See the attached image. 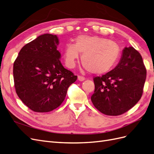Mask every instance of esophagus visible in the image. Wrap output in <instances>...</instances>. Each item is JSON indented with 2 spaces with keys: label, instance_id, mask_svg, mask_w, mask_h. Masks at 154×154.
Here are the masks:
<instances>
[{
  "label": "esophagus",
  "instance_id": "34e87169",
  "mask_svg": "<svg viewBox=\"0 0 154 154\" xmlns=\"http://www.w3.org/2000/svg\"><path fill=\"white\" fill-rule=\"evenodd\" d=\"M85 77H83V76H78V80H79V81H80V82H82V81H83V80H85Z\"/></svg>",
  "mask_w": 154,
  "mask_h": 154
}]
</instances>
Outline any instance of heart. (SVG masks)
Listing matches in <instances>:
<instances>
[{"label":"heart","mask_w":154,"mask_h":154,"mask_svg":"<svg viewBox=\"0 0 154 154\" xmlns=\"http://www.w3.org/2000/svg\"><path fill=\"white\" fill-rule=\"evenodd\" d=\"M81 53V61L87 71L93 74L109 71L120 55L119 45L113 41L97 36L81 35L75 43H68L64 49L63 58L66 66L73 68Z\"/></svg>","instance_id":"b5f03b06"}]
</instances>
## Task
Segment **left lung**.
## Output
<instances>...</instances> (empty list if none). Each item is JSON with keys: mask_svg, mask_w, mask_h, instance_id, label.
<instances>
[{"mask_svg": "<svg viewBox=\"0 0 154 154\" xmlns=\"http://www.w3.org/2000/svg\"><path fill=\"white\" fill-rule=\"evenodd\" d=\"M146 77V69L140 53L133 47L125 48L117 66L93 79V105L106 115L124 114L141 99Z\"/></svg>", "mask_w": 154, "mask_h": 154, "instance_id": "8db88e82", "label": "left lung"}]
</instances>
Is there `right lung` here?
Listing matches in <instances>:
<instances>
[{
  "mask_svg": "<svg viewBox=\"0 0 154 154\" xmlns=\"http://www.w3.org/2000/svg\"><path fill=\"white\" fill-rule=\"evenodd\" d=\"M58 44L57 35H42L21 49L13 64L17 94L36 112L57 109L66 98L69 87L77 80L61 63Z\"/></svg>",
  "mask_w": 154,
  "mask_h": 154,
  "instance_id": "add662e5",
  "label": "right lung"
}]
</instances>
